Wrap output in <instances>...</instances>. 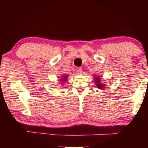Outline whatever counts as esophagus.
<instances>
[{"instance_id":"obj_1","label":"esophagus","mask_w":148,"mask_h":148,"mask_svg":"<svg viewBox=\"0 0 148 148\" xmlns=\"http://www.w3.org/2000/svg\"><path fill=\"white\" fill-rule=\"evenodd\" d=\"M77 73H78V74H82V73H83V70H82V68H80V67L77 68Z\"/></svg>"}]
</instances>
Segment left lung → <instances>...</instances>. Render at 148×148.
Here are the masks:
<instances>
[{"mask_svg": "<svg viewBox=\"0 0 148 148\" xmlns=\"http://www.w3.org/2000/svg\"><path fill=\"white\" fill-rule=\"evenodd\" d=\"M94 79H95V81H96L95 83H96V87L98 89H104L105 88H106V85L104 84V83H102V82H101L100 76L95 75V76H94Z\"/></svg>", "mask_w": 148, "mask_h": 148, "instance_id": "obj_1", "label": "left lung"}]
</instances>
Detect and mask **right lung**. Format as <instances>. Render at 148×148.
Listing matches in <instances>:
<instances>
[{"label":"right lung","instance_id":"right-lung-1","mask_svg":"<svg viewBox=\"0 0 148 148\" xmlns=\"http://www.w3.org/2000/svg\"><path fill=\"white\" fill-rule=\"evenodd\" d=\"M68 79V75H62V76L60 77V79H59V82H60V84H61L62 85L63 84H64L66 81H67Z\"/></svg>","mask_w":148,"mask_h":148}]
</instances>
